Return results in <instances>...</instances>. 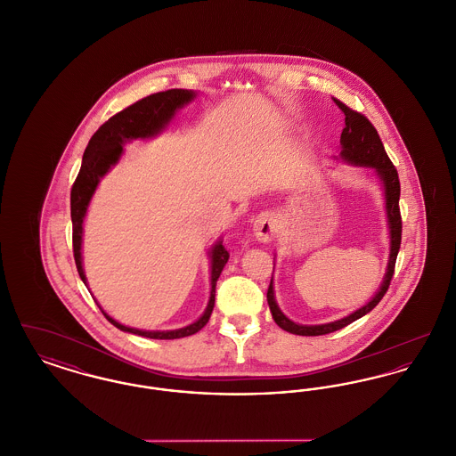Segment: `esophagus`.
<instances>
[{"label":"esophagus","mask_w":456,"mask_h":456,"mask_svg":"<svg viewBox=\"0 0 456 456\" xmlns=\"http://www.w3.org/2000/svg\"><path fill=\"white\" fill-rule=\"evenodd\" d=\"M253 231H255V236H256L261 242L272 240L273 236H275V232H277V217H275L272 212L260 214V216L256 217V220H255Z\"/></svg>","instance_id":"obj_1"}]
</instances>
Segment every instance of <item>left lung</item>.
Segmentation results:
<instances>
[{
	"mask_svg": "<svg viewBox=\"0 0 456 456\" xmlns=\"http://www.w3.org/2000/svg\"><path fill=\"white\" fill-rule=\"evenodd\" d=\"M333 102L346 114V128L342 130V134H340V145H342L340 157L347 162L355 164V166H368V167L376 169V173L381 177V181L385 184L387 214H388L391 234L390 263H388L387 277L381 283V289L372 297V301L366 304L364 307L357 309L355 313L348 314L347 318H342V320L328 323V325H297V323L290 322L289 318H285L282 311L279 309V305L275 303L273 285L270 282L268 292H266V301H268L275 323L289 333L303 335V337H318V335H326V333L337 331L344 326L350 325L352 322L362 318L364 314H368L370 309H374L378 303L383 299V296L387 294V290L390 287L391 279H393V273H395V263H396V256H398L400 244H402V216H400V205H398V201H400V179H398L396 167L393 166L388 153L383 147V142H381L378 131L372 126V123L369 121L368 118L362 112L348 108L347 104H344L342 101H338L335 97H333Z\"/></svg>",
	"mask_w": 456,
	"mask_h": 456,
	"instance_id": "obj_1",
	"label": "left lung"
}]
</instances>
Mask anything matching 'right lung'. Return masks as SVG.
Here are the masks:
<instances>
[{"instance_id": "obj_1", "label": "right lung", "mask_w": 456, "mask_h": 456, "mask_svg": "<svg viewBox=\"0 0 456 456\" xmlns=\"http://www.w3.org/2000/svg\"><path fill=\"white\" fill-rule=\"evenodd\" d=\"M195 97V92L183 90V88H171L166 92L151 94L126 109L119 110L118 114L110 116L108 121L94 133V136L88 142L87 149L84 152V160L80 173L77 175L71 196H69V207H71V224H73V256L77 263V270L80 279L86 282V273L82 268V224L87 212L88 201L94 195L99 179L108 173L109 167L118 162L119 155L123 152V143L133 138H147L162 130L167 121L171 119L175 109L184 106ZM229 260V251L224 248L222 242L212 249V290H210V303L207 305V311L203 316L193 323L173 331H143L136 328H128L114 322L104 311L102 314L108 318L109 323L123 330L130 331L140 337L157 338V340H173L190 337L196 331H200L203 326L208 323L210 314L214 311L216 304V285L218 277ZM87 283V282H86Z\"/></svg>"}]
</instances>
